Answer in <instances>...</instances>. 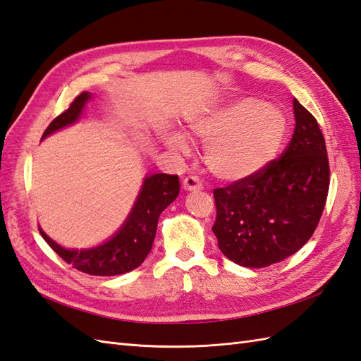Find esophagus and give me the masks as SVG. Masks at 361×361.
Segmentation results:
<instances>
[{"label":"esophagus","instance_id":"esophagus-1","mask_svg":"<svg viewBox=\"0 0 361 361\" xmlns=\"http://www.w3.org/2000/svg\"><path fill=\"white\" fill-rule=\"evenodd\" d=\"M183 188L186 190H201L202 183L200 181L198 177H195V175H189V177L183 180Z\"/></svg>","mask_w":361,"mask_h":361}]
</instances>
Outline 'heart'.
<instances>
[{
  "label": "heart",
  "instance_id": "heart-1",
  "mask_svg": "<svg viewBox=\"0 0 361 361\" xmlns=\"http://www.w3.org/2000/svg\"><path fill=\"white\" fill-rule=\"evenodd\" d=\"M192 135L206 143V161L216 177L239 180L276 159L288 131L283 111L256 97H239L207 111L189 123ZM164 142L183 151L186 142L168 133Z\"/></svg>",
  "mask_w": 361,
  "mask_h": 361
}]
</instances>
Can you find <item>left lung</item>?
<instances>
[{"label": "left lung", "mask_w": 361, "mask_h": 361, "mask_svg": "<svg viewBox=\"0 0 361 361\" xmlns=\"http://www.w3.org/2000/svg\"><path fill=\"white\" fill-rule=\"evenodd\" d=\"M295 128L279 159L214 190L212 227L230 261L262 269L299 252L317 228L329 189L325 138L316 117L293 100Z\"/></svg>", "instance_id": "8db88e82"}]
</instances>
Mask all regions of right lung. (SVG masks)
I'll list each match as a JSON object with an SVG mask.
<instances>
[{"label":"right lung","mask_w":361,"mask_h":361,"mask_svg":"<svg viewBox=\"0 0 361 361\" xmlns=\"http://www.w3.org/2000/svg\"><path fill=\"white\" fill-rule=\"evenodd\" d=\"M91 94L87 91L71 102L68 109L63 111L45 129L42 138L58 129L75 123L80 117ZM178 175L154 173L146 177L138 193L131 214L126 218L118 232L105 244L87 250H67L45 235L39 228L42 238L63 261L71 264L76 270L92 276H116L137 269L149 255L157 232V224L161 212L178 197Z\"/></svg>","instance_id":"1"}]
</instances>
